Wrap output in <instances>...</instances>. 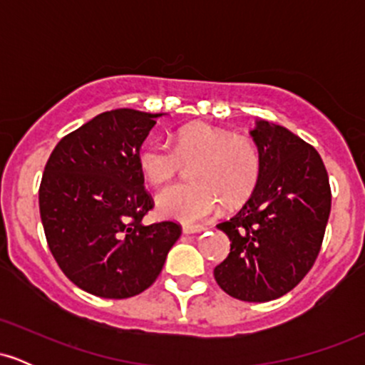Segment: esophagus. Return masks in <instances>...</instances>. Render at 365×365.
<instances>
[{"label":"esophagus","instance_id":"34e87169","mask_svg":"<svg viewBox=\"0 0 365 365\" xmlns=\"http://www.w3.org/2000/svg\"><path fill=\"white\" fill-rule=\"evenodd\" d=\"M204 226H200V225H183V233H185V235H192V233H200V232H204Z\"/></svg>","mask_w":365,"mask_h":365}]
</instances>
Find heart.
Here are the masks:
<instances>
[{"label":"heart","mask_w":365,"mask_h":365,"mask_svg":"<svg viewBox=\"0 0 365 365\" xmlns=\"http://www.w3.org/2000/svg\"><path fill=\"white\" fill-rule=\"evenodd\" d=\"M137 163L153 185H163L192 165V183H175L156 195L159 216L187 225L216 215L221 204L228 209L244 206L262 175L261 149L250 137L232 135L209 125L180 128L173 145L165 140L145 142Z\"/></svg>","instance_id":"b5f03b06"}]
</instances>
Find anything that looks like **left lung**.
Listing matches in <instances>:
<instances>
[{
  "label": "left lung",
  "instance_id": "8db88e82",
  "mask_svg": "<svg viewBox=\"0 0 365 365\" xmlns=\"http://www.w3.org/2000/svg\"><path fill=\"white\" fill-rule=\"evenodd\" d=\"M250 135L261 149V182L235 216L217 225L232 244L215 278L238 300L269 302L293 290L316 262L331 188L319 153L290 130L261 120Z\"/></svg>",
  "mask_w": 365,
  "mask_h": 365
}]
</instances>
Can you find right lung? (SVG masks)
<instances>
[{
    "label": "right lung",
    "instance_id": "obj_1",
    "mask_svg": "<svg viewBox=\"0 0 365 365\" xmlns=\"http://www.w3.org/2000/svg\"><path fill=\"white\" fill-rule=\"evenodd\" d=\"M161 113L113 110L65 135L46 163L39 211L54 261L103 299H128L156 282L182 235L175 221L144 225L154 200L137 156Z\"/></svg>",
    "mask_w": 365,
    "mask_h": 365
}]
</instances>
